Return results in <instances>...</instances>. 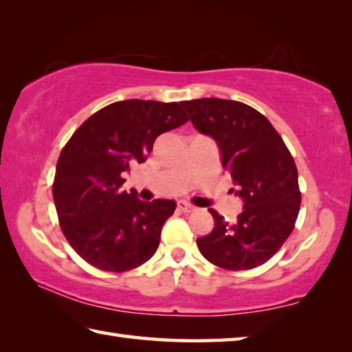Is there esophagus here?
Masks as SVG:
<instances>
[{"mask_svg": "<svg viewBox=\"0 0 352 352\" xmlns=\"http://www.w3.org/2000/svg\"><path fill=\"white\" fill-rule=\"evenodd\" d=\"M178 209H180L182 212H192L195 208L192 206V204H189L186 201H178Z\"/></svg>", "mask_w": 352, "mask_h": 352, "instance_id": "obj_1", "label": "esophagus"}]
</instances>
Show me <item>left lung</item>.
<instances>
[{"mask_svg":"<svg viewBox=\"0 0 352 352\" xmlns=\"http://www.w3.org/2000/svg\"><path fill=\"white\" fill-rule=\"evenodd\" d=\"M195 129L215 140L231 192L243 200L234 223L210 209L214 229L197 239L204 258L228 271L266 263L292 232L302 194L291 152L265 115L234 100L182 101Z\"/></svg>","mask_w":352,"mask_h":352,"instance_id":"1","label":"left lung"}]
</instances>
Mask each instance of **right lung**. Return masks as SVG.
Returning <instances> with one entry per match:
<instances>
[{
  "mask_svg": "<svg viewBox=\"0 0 352 352\" xmlns=\"http://www.w3.org/2000/svg\"><path fill=\"white\" fill-rule=\"evenodd\" d=\"M188 120L180 103L117 101L89 117L63 148L52 186L56 214L69 245L89 265L124 272L155 254L177 204L121 190L123 172L144 163L157 137Z\"/></svg>",
  "mask_w": 352,
  "mask_h": 352,
  "instance_id": "add662e5",
  "label": "right lung"
}]
</instances>
